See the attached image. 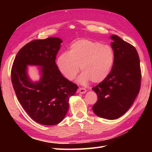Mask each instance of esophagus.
<instances>
[{
  "instance_id": "1",
  "label": "esophagus",
  "mask_w": 152,
  "mask_h": 152,
  "mask_svg": "<svg viewBox=\"0 0 152 152\" xmlns=\"http://www.w3.org/2000/svg\"><path fill=\"white\" fill-rule=\"evenodd\" d=\"M86 91H87V90L83 88H80L78 89V92L80 93H82V94H83V93H85Z\"/></svg>"
}]
</instances>
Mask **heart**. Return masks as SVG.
Here are the masks:
<instances>
[{"instance_id": "obj_1", "label": "heart", "mask_w": 152, "mask_h": 152, "mask_svg": "<svg viewBox=\"0 0 152 152\" xmlns=\"http://www.w3.org/2000/svg\"><path fill=\"white\" fill-rule=\"evenodd\" d=\"M114 62L112 48L100 42L80 40L72 44L69 53L58 57L57 63L60 71L69 80L74 79L80 70L82 74L78 79L82 83L89 80L100 83L110 72Z\"/></svg>"}]
</instances>
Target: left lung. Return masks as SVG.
Wrapping results in <instances>:
<instances>
[{
  "label": "left lung",
  "instance_id": "obj_1",
  "mask_svg": "<svg viewBox=\"0 0 152 152\" xmlns=\"http://www.w3.org/2000/svg\"><path fill=\"white\" fill-rule=\"evenodd\" d=\"M110 38L114 62L107 78L92 88L98 96L92 109L99 117L115 119L129 109L139 93L141 70L135 48L117 35Z\"/></svg>",
  "mask_w": 152,
  "mask_h": 152
}]
</instances>
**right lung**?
Here are the masks:
<instances>
[{"label":"right lung","mask_w":152,"mask_h":152,"mask_svg":"<svg viewBox=\"0 0 152 152\" xmlns=\"http://www.w3.org/2000/svg\"><path fill=\"white\" fill-rule=\"evenodd\" d=\"M62 42L56 37L31 41L18 51L12 67V83L18 100L28 115L42 125L62 121L69 110V97L78 89L61 74L56 63ZM27 65L41 66L39 81L33 83L29 78Z\"/></svg>","instance_id":"right-lung-1"}]
</instances>
